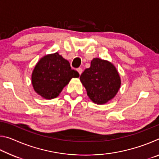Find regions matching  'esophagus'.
Here are the masks:
<instances>
[{
  "instance_id": "34e87169",
  "label": "esophagus",
  "mask_w": 159,
  "mask_h": 159,
  "mask_svg": "<svg viewBox=\"0 0 159 159\" xmlns=\"http://www.w3.org/2000/svg\"><path fill=\"white\" fill-rule=\"evenodd\" d=\"M77 71L79 72V75H80V74H82V71H83V70H82V69H81V68H79V69H77Z\"/></svg>"
}]
</instances>
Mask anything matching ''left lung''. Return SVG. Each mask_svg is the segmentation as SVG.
<instances>
[{
	"mask_svg": "<svg viewBox=\"0 0 159 159\" xmlns=\"http://www.w3.org/2000/svg\"><path fill=\"white\" fill-rule=\"evenodd\" d=\"M87 95L94 103L106 104L116 95L120 87V78L113 64L109 61L94 58L90 67L80 76Z\"/></svg>",
	"mask_w": 159,
	"mask_h": 159,
	"instance_id": "8db88e82",
	"label": "left lung"
}]
</instances>
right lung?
Returning a JSON list of instances; mask_svg holds the SVG:
<instances>
[{"label": "right lung", "mask_w": 159, "mask_h": 159, "mask_svg": "<svg viewBox=\"0 0 159 159\" xmlns=\"http://www.w3.org/2000/svg\"><path fill=\"white\" fill-rule=\"evenodd\" d=\"M78 77L79 74L71 69L69 61L55 52L38 61L32 72L31 83L37 94L51 99L60 95L70 80Z\"/></svg>", "instance_id": "1"}]
</instances>
